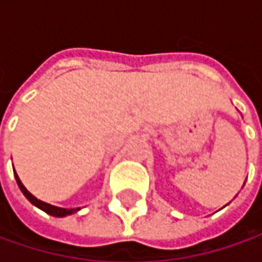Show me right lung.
Wrapping results in <instances>:
<instances>
[{
    "label": "right lung",
    "mask_w": 262,
    "mask_h": 262,
    "mask_svg": "<svg viewBox=\"0 0 262 262\" xmlns=\"http://www.w3.org/2000/svg\"><path fill=\"white\" fill-rule=\"evenodd\" d=\"M14 178H15V181H17V185H18V188H20V191L25 194L26 198H27L33 206H36L37 208H40L42 211H45V213L51 214V216L66 217V216H70V214H74V213H77V211L80 210V207H77V208H62V207L52 206V204H48V203H45V201H40V200H37L33 194H30V192L26 189V186L21 184V181H20L18 175L15 173V170H14Z\"/></svg>",
    "instance_id": "1"
}]
</instances>
